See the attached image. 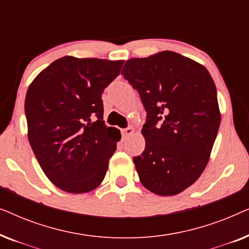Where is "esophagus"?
<instances>
[{"label": "esophagus", "instance_id": "esophagus-1", "mask_svg": "<svg viewBox=\"0 0 249 249\" xmlns=\"http://www.w3.org/2000/svg\"><path fill=\"white\" fill-rule=\"evenodd\" d=\"M134 132H135V129L132 127H128V128L122 129V135H124V137H128V136L132 135Z\"/></svg>", "mask_w": 249, "mask_h": 249}]
</instances>
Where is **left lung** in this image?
Here are the masks:
<instances>
[{
  "mask_svg": "<svg viewBox=\"0 0 249 249\" xmlns=\"http://www.w3.org/2000/svg\"><path fill=\"white\" fill-rule=\"evenodd\" d=\"M121 74L147 113L145 149L134 158L141 182L156 195H177L209 162L221 122L215 84L205 67L171 51L128 60Z\"/></svg>",
  "mask_w": 249,
  "mask_h": 249,
  "instance_id": "8db88e82",
  "label": "left lung"
}]
</instances>
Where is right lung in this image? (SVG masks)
I'll return each instance as SVG.
<instances>
[{
	"label": "right lung",
	"instance_id": "obj_1",
	"mask_svg": "<svg viewBox=\"0 0 249 249\" xmlns=\"http://www.w3.org/2000/svg\"><path fill=\"white\" fill-rule=\"evenodd\" d=\"M124 61L63 56L27 91L28 139L47 178L71 194L94 190L107 175L120 131L103 121L102 94Z\"/></svg>",
	"mask_w": 249,
	"mask_h": 249
}]
</instances>
